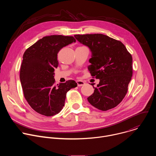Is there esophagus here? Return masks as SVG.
Wrapping results in <instances>:
<instances>
[{
	"instance_id": "1",
	"label": "esophagus",
	"mask_w": 156,
	"mask_h": 156,
	"mask_svg": "<svg viewBox=\"0 0 156 156\" xmlns=\"http://www.w3.org/2000/svg\"><path fill=\"white\" fill-rule=\"evenodd\" d=\"M76 83H77L78 86H82L84 85V84H85V83L83 81H81V80L76 81Z\"/></svg>"
}]
</instances>
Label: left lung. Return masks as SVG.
<instances>
[{
    "mask_svg": "<svg viewBox=\"0 0 156 156\" xmlns=\"http://www.w3.org/2000/svg\"><path fill=\"white\" fill-rule=\"evenodd\" d=\"M90 48L92 57L88 66L93 78L99 79L94 93L87 98L93 106L102 111L113 108L123 99L133 75L132 56L124 44L102 34H75Z\"/></svg>",
    "mask_w": 156,
    "mask_h": 156,
    "instance_id": "8db88e82",
    "label": "left lung"
}]
</instances>
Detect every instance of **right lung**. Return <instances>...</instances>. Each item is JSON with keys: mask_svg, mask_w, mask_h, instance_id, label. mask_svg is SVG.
Returning <instances> with one entry per match:
<instances>
[{"mask_svg": "<svg viewBox=\"0 0 156 156\" xmlns=\"http://www.w3.org/2000/svg\"><path fill=\"white\" fill-rule=\"evenodd\" d=\"M75 42L73 36H48L25 52L20 78L25 98L36 112L47 117L59 113L64 106L66 93L77 86L74 80L57 86L54 79V69L58 65V52Z\"/></svg>", "mask_w": 156, "mask_h": 156, "instance_id": "obj_1", "label": "right lung"}]
</instances>
